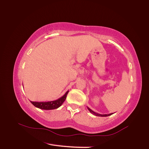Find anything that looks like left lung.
<instances>
[{"mask_svg": "<svg viewBox=\"0 0 149 149\" xmlns=\"http://www.w3.org/2000/svg\"><path fill=\"white\" fill-rule=\"evenodd\" d=\"M87 109L89 110V112L91 113V114H93V115H95L97 116H101V117H107V116H110L112 115L113 113H111V114H98V113L94 112V111H93L91 109H90V108L89 107H87Z\"/></svg>", "mask_w": 149, "mask_h": 149, "instance_id": "8db88e82", "label": "left lung"}]
</instances>
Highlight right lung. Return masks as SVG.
Returning a JSON list of instances; mask_svg holds the SVG:
<instances>
[{
	"label": "right lung",
	"mask_w": 149,
	"mask_h": 149,
	"mask_svg": "<svg viewBox=\"0 0 149 149\" xmlns=\"http://www.w3.org/2000/svg\"><path fill=\"white\" fill-rule=\"evenodd\" d=\"M68 91L65 93V94L61 97L59 99H58L55 100H52V101H48V102H33L30 101L31 102L33 105H34L35 107L40 108L42 110H54L56 108H59L61 106L63 102L65 101V99H66L67 95L68 93Z\"/></svg>",
	"instance_id": "add662e5"
}]
</instances>
